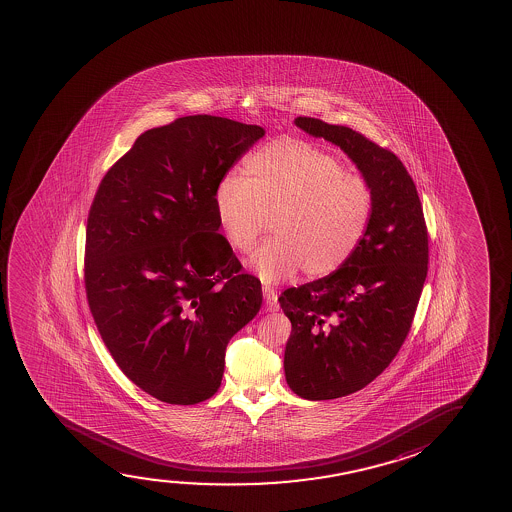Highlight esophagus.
I'll return each instance as SVG.
<instances>
[{"label":"esophagus","mask_w":512,"mask_h":512,"mask_svg":"<svg viewBox=\"0 0 512 512\" xmlns=\"http://www.w3.org/2000/svg\"><path fill=\"white\" fill-rule=\"evenodd\" d=\"M262 292H264V301H266L267 311H278V309H280V304H278V292H276L271 285H264Z\"/></svg>","instance_id":"esophagus-1"}]
</instances>
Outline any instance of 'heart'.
Here are the masks:
<instances>
[{
	"label": "heart",
	"instance_id": "1",
	"mask_svg": "<svg viewBox=\"0 0 512 512\" xmlns=\"http://www.w3.org/2000/svg\"><path fill=\"white\" fill-rule=\"evenodd\" d=\"M215 217L227 245L241 253L252 250L269 220L273 236L252 257L262 280H287L301 267L327 276L367 238L374 190L322 148L281 138L248 155L241 176L218 182Z\"/></svg>",
	"mask_w": 512,
	"mask_h": 512
}]
</instances>
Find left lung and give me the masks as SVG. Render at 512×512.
<instances>
[{
  "instance_id": "obj_1",
  "label": "left lung",
  "mask_w": 512,
  "mask_h": 512,
  "mask_svg": "<svg viewBox=\"0 0 512 512\" xmlns=\"http://www.w3.org/2000/svg\"><path fill=\"white\" fill-rule=\"evenodd\" d=\"M295 124L341 147L374 190L371 229L355 255L278 299L292 322L288 386L302 399H337L378 378L406 341L427 278V224L413 178L392 150L351 127L313 117Z\"/></svg>"
}]
</instances>
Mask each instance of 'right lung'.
Wrapping results in <instances>:
<instances>
[{"mask_svg":"<svg viewBox=\"0 0 512 512\" xmlns=\"http://www.w3.org/2000/svg\"><path fill=\"white\" fill-rule=\"evenodd\" d=\"M264 129L190 115L141 134L87 218L85 294L120 371L166 404L215 395L225 348L262 304L218 234L215 189Z\"/></svg>","mask_w":512,"mask_h":512,"instance_id":"1","label":"right lung"}]
</instances>
